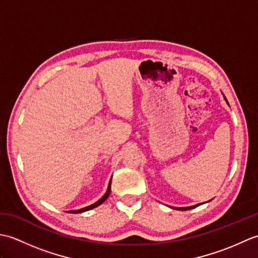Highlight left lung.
<instances>
[{
	"instance_id": "1",
	"label": "left lung",
	"mask_w": 258,
	"mask_h": 258,
	"mask_svg": "<svg viewBox=\"0 0 258 258\" xmlns=\"http://www.w3.org/2000/svg\"><path fill=\"white\" fill-rule=\"evenodd\" d=\"M225 100H226V97H225ZM226 102H227V100H226ZM228 103V102H227ZM197 205H195V206H189V207H179V208H177V210H179V211H187V210H191V208H194V207H196Z\"/></svg>"
}]
</instances>
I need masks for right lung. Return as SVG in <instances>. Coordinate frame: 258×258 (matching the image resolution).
<instances>
[{
	"label": "right lung",
	"instance_id": "add662e5",
	"mask_svg": "<svg viewBox=\"0 0 258 258\" xmlns=\"http://www.w3.org/2000/svg\"><path fill=\"white\" fill-rule=\"evenodd\" d=\"M111 182L112 180H109V184H108V187H107V190H106V193H105V195H104L101 200H98L96 203H94V204H92V205H90V206H87V207H84V208H81V210H79V211H70L69 213H83V212H86V211H90V210H92V208H95L96 206H98V205H101L103 202H105V200L107 199L108 197V195H109V193H111Z\"/></svg>",
	"mask_w": 258,
	"mask_h": 258
}]
</instances>
